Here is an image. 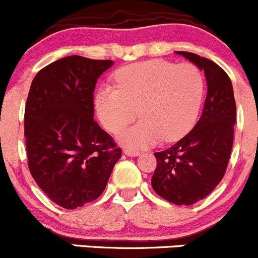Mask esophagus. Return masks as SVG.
<instances>
[{"label": "esophagus", "mask_w": 258, "mask_h": 258, "mask_svg": "<svg viewBox=\"0 0 258 258\" xmlns=\"http://www.w3.org/2000/svg\"><path fill=\"white\" fill-rule=\"evenodd\" d=\"M124 154H125L126 156H130V157H137V156H139L140 152L135 151V150H129V149H125V150H124Z\"/></svg>", "instance_id": "1"}]
</instances>
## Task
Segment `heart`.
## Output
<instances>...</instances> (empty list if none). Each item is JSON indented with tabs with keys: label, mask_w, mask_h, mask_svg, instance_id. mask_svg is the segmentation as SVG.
<instances>
[{
	"label": "heart",
	"mask_w": 258,
	"mask_h": 258,
	"mask_svg": "<svg viewBox=\"0 0 258 258\" xmlns=\"http://www.w3.org/2000/svg\"><path fill=\"white\" fill-rule=\"evenodd\" d=\"M117 87L97 90L95 108L99 121L114 133L138 115L139 123L120 130L117 138L126 148L143 149L160 139L182 138L195 124L204 92L201 70L192 63L162 60L137 62L115 75Z\"/></svg>",
	"instance_id": "obj_1"
}]
</instances>
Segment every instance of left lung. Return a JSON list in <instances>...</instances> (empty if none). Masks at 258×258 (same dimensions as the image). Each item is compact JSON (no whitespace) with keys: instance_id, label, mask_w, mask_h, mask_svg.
<instances>
[{"instance_id":"obj_1","label":"left lung","mask_w":258,"mask_h":258,"mask_svg":"<svg viewBox=\"0 0 258 258\" xmlns=\"http://www.w3.org/2000/svg\"><path fill=\"white\" fill-rule=\"evenodd\" d=\"M177 55L204 71L207 98L195 128L166 150L155 152V192L177 206H192L214 190L225 173L234 140L236 104L228 74L213 62L188 51Z\"/></svg>"}]
</instances>
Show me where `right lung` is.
I'll return each mask as SVG.
<instances>
[{
	"label": "right lung",
	"mask_w": 258,
	"mask_h": 258,
	"mask_svg": "<svg viewBox=\"0 0 258 258\" xmlns=\"http://www.w3.org/2000/svg\"><path fill=\"white\" fill-rule=\"evenodd\" d=\"M113 63L71 55L41 69L30 85L24 110L29 171L65 209L98 198L121 156L93 120L97 80Z\"/></svg>",
	"instance_id": "right-lung-1"
}]
</instances>
